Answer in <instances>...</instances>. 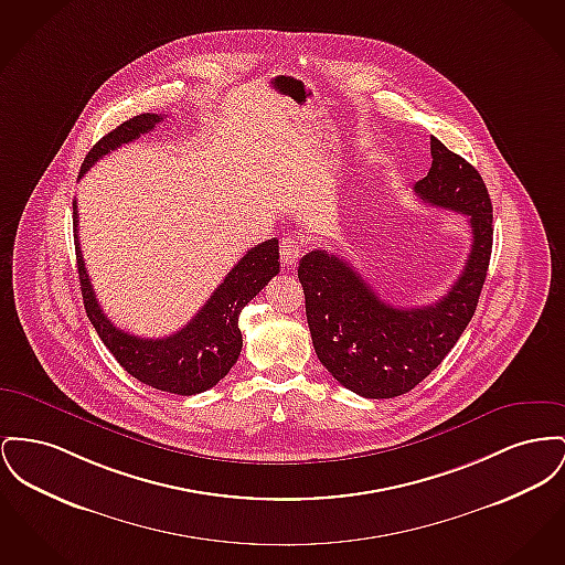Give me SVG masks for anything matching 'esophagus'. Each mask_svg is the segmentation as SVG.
Here are the masks:
<instances>
[{"instance_id": "obj_1", "label": "esophagus", "mask_w": 565, "mask_h": 565, "mask_svg": "<svg viewBox=\"0 0 565 565\" xmlns=\"http://www.w3.org/2000/svg\"><path fill=\"white\" fill-rule=\"evenodd\" d=\"M302 256V247H300L299 238L295 236H286L281 238V245H279V258H281V265L295 266Z\"/></svg>"}]
</instances>
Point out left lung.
Here are the masks:
<instances>
[{"mask_svg":"<svg viewBox=\"0 0 565 565\" xmlns=\"http://www.w3.org/2000/svg\"><path fill=\"white\" fill-rule=\"evenodd\" d=\"M431 168L414 185L433 206L463 213L471 249L452 288L433 305L395 307L354 266L324 249L300 258L305 313L320 363L348 391L393 398L418 386L463 334L493 247V204L480 172L431 136Z\"/></svg>","mask_w":565,"mask_h":565,"instance_id":"8db88e82","label":"left lung"}]
</instances>
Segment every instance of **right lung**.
<instances>
[{"label": "right lung", "instance_id": "1", "mask_svg": "<svg viewBox=\"0 0 565 565\" xmlns=\"http://www.w3.org/2000/svg\"><path fill=\"white\" fill-rule=\"evenodd\" d=\"M162 119V115L142 113L130 121H124L113 132L102 136L87 153L81 167V177L106 153L126 142H132L140 134L151 132ZM72 209L76 263L85 311L117 363L138 382L183 397L204 393L213 388L222 377H226L243 348V337L238 329L241 309L279 273V241L268 238L252 247L181 331L162 339H145L119 331L102 311L78 247L76 200L72 202Z\"/></svg>", "mask_w": 565, "mask_h": 565}]
</instances>
